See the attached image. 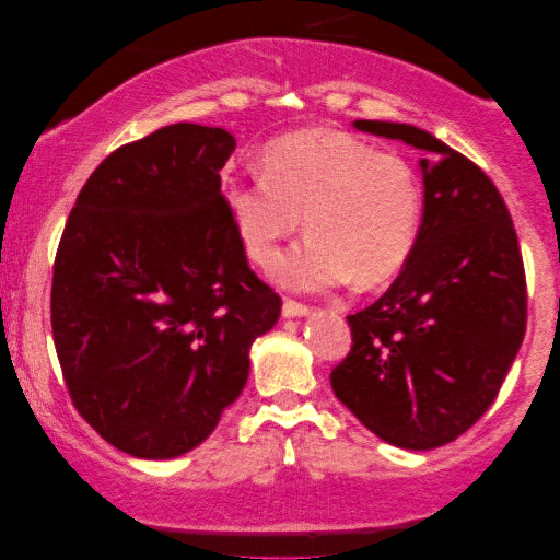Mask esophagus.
<instances>
[{
    "label": "esophagus",
    "instance_id": "esophagus-1",
    "mask_svg": "<svg viewBox=\"0 0 560 560\" xmlns=\"http://www.w3.org/2000/svg\"><path fill=\"white\" fill-rule=\"evenodd\" d=\"M308 313L311 308L305 303H298L293 298H285V301H282V316L285 318H301V316H308Z\"/></svg>",
    "mask_w": 560,
    "mask_h": 560
}]
</instances>
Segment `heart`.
<instances>
[{
	"instance_id": "b5f03b06",
	"label": "heart",
	"mask_w": 560,
	"mask_h": 560,
	"mask_svg": "<svg viewBox=\"0 0 560 560\" xmlns=\"http://www.w3.org/2000/svg\"><path fill=\"white\" fill-rule=\"evenodd\" d=\"M224 209L252 262L272 265L303 226L311 236L272 278L326 290L393 278L416 247L423 188L408 160L339 129H303L262 152V175L224 180Z\"/></svg>"
}]
</instances>
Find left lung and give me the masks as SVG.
Wrapping results in <instances>:
<instances>
[{
    "instance_id": "obj_1",
    "label": "left lung",
    "mask_w": 560,
    "mask_h": 560,
    "mask_svg": "<svg viewBox=\"0 0 560 560\" xmlns=\"http://www.w3.org/2000/svg\"><path fill=\"white\" fill-rule=\"evenodd\" d=\"M354 127L423 150V221L387 293L347 316L354 343L331 387L382 441L439 448L485 416L515 362L523 255L500 190L469 158L412 125Z\"/></svg>"
}]
</instances>
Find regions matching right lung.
Returning a JSON list of instances; mask_svg holds the SVG:
<instances>
[{
    "label": "right lung",
    "mask_w": 560,
    "mask_h": 560,
    "mask_svg": "<svg viewBox=\"0 0 560 560\" xmlns=\"http://www.w3.org/2000/svg\"><path fill=\"white\" fill-rule=\"evenodd\" d=\"M236 140L167 125L91 173L52 265L68 395L114 448L173 458L209 439L249 377L280 295L249 270L221 194Z\"/></svg>",
    "instance_id": "obj_1"
}]
</instances>
